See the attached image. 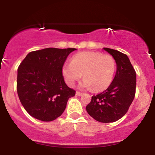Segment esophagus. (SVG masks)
I'll return each instance as SVG.
<instances>
[{"mask_svg":"<svg viewBox=\"0 0 155 155\" xmlns=\"http://www.w3.org/2000/svg\"><path fill=\"white\" fill-rule=\"evenodd\" d=\"M76 95H78V96H81V95H82V94H83V93H81V92H79V91H76Z\"/></svg>","mask_w":155,"mask_h":155,"instance_id":"esophagus-1","label":"esophagus"}]
</instances>
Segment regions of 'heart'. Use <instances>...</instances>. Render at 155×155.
<instances>
[{"label": "heart", "instance_id": "b5f03b06", "mask_svg": "<svg viewBox=\"0 0 155 155\" xmlns=\"http://www.w3.org/2000/svg\"><path fill=\"white\" fill-rule=\"evenodd\" d=\"M114 58L97 51H83L76 54L71 63H66L63 74L69 86H73L84 74L81 86L92 87L94 91L106 90L111 84L116 71Z\"/></svg>", "mask_w": 155, "mask_h": 155}]
</instances>
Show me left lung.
I'll return each instance as SVG.
<instances>
[{"label": "left lung", "instance_id": "left-lung-1", "mask_svg": "<svg viewBox=\"0 0 155 155\" xmlns=\"http://www.w3.org/2000/svg\"><path fill=\"white\" fill-rule=\"evenodd\" d=\"M104 49L116 60V75L106 90L92 96L86 109L95 120L108 123L119 120L128 111L136 95V74L125 54L109 48Z\"/></svg>", "mask_w": 155, "mask_h": 155}]
</instances>
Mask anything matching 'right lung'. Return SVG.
I'll return each mask as SVG.
<instances>
[{
  "label": "right lung",
  "mask_w": 155,
  "mask_h": 155,
  "mask_svg": "<svg viewBox=\"0 0 155 155\" xmlns=\"http://www.w3.org/2000/svg\"><path fill=\"white\" fill-rule=\"evenodd\" d=\"M75 48H46L31 51L19 65L17 90L26 111L37 120L50 122L61 116L76 91L64 81L63 67Z\"/></svg>",
  "instance_id": "obj_1"
}]
</instances>
